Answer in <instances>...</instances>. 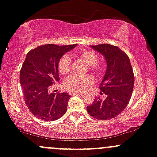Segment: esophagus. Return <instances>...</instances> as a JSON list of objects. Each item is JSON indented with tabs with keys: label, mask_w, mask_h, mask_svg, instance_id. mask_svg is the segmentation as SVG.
I'll use <instances>...</instances> for the list:
<instances>
[{
	"label": "esophagus",
	"mask_w": 157,
	"mask_h": 157,
	"mask_svg": "<svg viewBox=\"0 0 157 157\" xmlns=\"http://www.w3.org/2000/svg\"><path fill=\"white\" fill-rule=\"evenodd\" d=\"M70 94H71V95H80V94H82V92H70Z\"/></svg>",
	"instance_id": "1"
}]
</instances>
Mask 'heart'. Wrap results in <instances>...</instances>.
Returning <instances> with one entry per match:
<instances>
[{
  "label": "heart",
  "instance_id": "heart-1",
  "mask_svg": "<svg viewBox=\"0 0 157 157\" xmlns=\"http://www.w3.org/2000/svg\"><path fill=\"white\" fill-rule=\"evenodd\" d=\"M79 56L81 57L88 65H90V68L94 71H98L99 67L97 64L98 55L94 51L84 50L79 52ZM71 67V59L68 55H64L59 59L58 68L62 75H67L69 73ZM92 78L89 76L73 75L68 77L64 82V86L67 90L71 92H79L86 90L89 84L92 82Z\"/></svg>",
  "mask_w": 157,
  "mask_h": 157
}]
</instances>
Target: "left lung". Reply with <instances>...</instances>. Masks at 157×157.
Returning a JSON list of instances; mask_svg holds the SVG:
<instances>
[{"label": "left lung", "mask_w": 157, "mask_h": 157, "mask_svg": "<svg viewBox=\"0 0 157 157\" xmlns=\"http://www.w3.org/2000/svg\"><path fill=\"white\" fill-rule=\"evenodd\" d=\"M90 47L106 59V69L100 89L106 98L95 99L86 109L91 116L98 120L112 119L126 108L131 98L134 75L130 59L117 46L102 44Z\"/></svg>", "instance_id": "obj_1"}]
</instances>
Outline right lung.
Wrapping results in <instances>:
<instances>
[{"instance_id": "1", "label": "right lung", "mask_w": 157, "mask_h": 157, "mask_svg": "<svg viewBox=\"0 0 157 157\" xmlns=\"http://www.w3.org/2000/svg\"><path fill=\"white\" fill-rule=\"evenodd\" d=\"M76 46L44 44L27 54L20 71V83L26 105L37 118L52 121L66 113L70 94L51 93L49 88L59 81V59Z\"/></svg>"}]
</instances>
